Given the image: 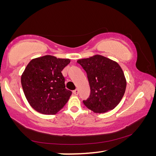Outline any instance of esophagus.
Segmentation results:
<instances>
[{
	"instance_id": "34e87169",
	"label": "esophagus",
	"mask_w": 156,
	"mask_h": 156,
	"mask_svg": "<svg viewBox=\"0 0 156 156\" xmlns=\"http://www.w3.org/2000/svg\"><path fill=\"white\" fill-rule=\"evenodd\" d=\"M78 93H79V92H78V90L77 89H75V90H73V94H74V95H78Z\"/></svg>"
}]
</instances>
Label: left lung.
Listing matches in <instances>:
<instances>
[{
    "label": "left lung",
    "mask_w": 156,
    "mask_h": 156,
    "mask_svg": "<svg viewBox=\"0 0 156 156\" xmlns=\"http://www.w3.org/2000/svg\"><path fill=\"white\" fill-rule=\"evenodd\" d=\"M77 62L86 72L91 89L89 98L83 100L84 105L95 113L114 109L122 100L126 85L120 66L100 55L78 60Z\"/></svg>",
    "instance_id": "obj_1"
}]
</instances>
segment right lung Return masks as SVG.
I'll return each mask as SVG.
<instances>
[{
	"mask_svg": "<svg viewBox=\"0 0 156 156\" xmlns=\"http://www.w3.org/2000/svg\"><path fill=\"white\" fill-rule=\"evenodd\" d=\"M69 62V59L49 55L29 62L21 76V84L28 102L36 112L55 114L67 103L72 92L65 88L61 72Z\"/></svg>",
	"mask_w": 156,
	"mask_h": 156,
	"instance_id": "obj_1",
	"label": "right lung"
}]
</instances>
